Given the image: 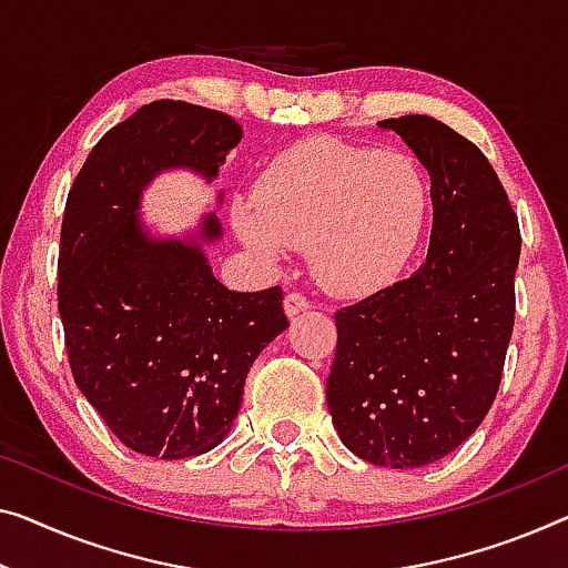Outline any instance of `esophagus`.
Segmentation results:
<instances>
[{
	"instance_id": "obj_1",
	"label": "esophagus",
	"mask_w": 568,
	"mask_h": 568,
	"mask_svg": "<svg viewBox=\"0 0 568 568\" xmlns=\"http://www.w3.org/2000/svg\"><path fill=\"white\" fill-rule=\"evenodd\" d=\"M308 308H311V301L303 293L293 291V293L285 295V313H287V316H298V313L308 311Z\"/></svg>"
}]
</instances>
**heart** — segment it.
<instances>
[{
    "mask_svg": "<svg viewBox=\"0 0 568 568\" xmlns=\"http://www.w3.org/2000/svg\"><path fill=\"white\" fill-rule=\"evenodd\" d=\"M428 203L426 168L410 150L316 138L270 160L252 199L236 201L234 226L270 260L306 244L321 285L359 295L413 257Z\"/></svg>",
    "mask_w": 568,
    "mask_h": 568,
    "instance_id": "1",
    "label": "heart"
}]
</instances>
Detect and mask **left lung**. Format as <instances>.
Instances as JSON below:
<instances>
[{"mask_svg": "<svg viewBox=\"0 0 568 568\" xmlns=\"http://www.w3.org/2000/svg\"><path fill=\"white\" fill-rule=\"evenodd\" d=\"M379 126L428 171L434 230L416 273L334 313L326 403L352 454L416 469L467 442L500 390L520 226L474 142L426 114Z\"/></svg>", "mask_w": 568, "mask_h": 568, "instance_id": "1", "label": "left lung"}]
</instances>
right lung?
Listing matches in <instances>:
<instances>
[{
  "label": "right lung",
  "instance_id": "obj_1",
  "mask_svg": "<svg viewBox=\"0 0 568 568\" xmlns=\"http://www.w3.org/2000/svg\"><path fill=\"white\" fill-rule=\"evenodd\" d=\"M242 140L230 114L160 99L112 126L68 191L58 255V313L83 397L132 452L185 459L230 434L257 354L285 332L283 287L234 293L199 240H152L140 193L160 171L211 181Z\"/></svg>",
  "mask_w": 568,
  "mask_h": 568
}]
</instances>
